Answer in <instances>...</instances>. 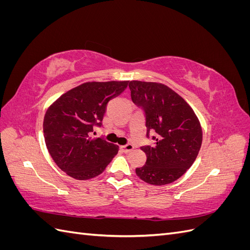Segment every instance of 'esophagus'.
<instances>
[{"mask_svg": "<svg viewBox=\"0 0 250 250\" xmlns=\"http://www.w3.org/2000/svg\"><path fill=\"white\" fill-rule=\"evenodd\" d=\"M133 145L132 144H126V145H124V146H122V150L124 151L125 153H128V152H130V151H132L133 150Z\"/></svg>", "mask_w": 250, "mask_h": 250, "instance_id": "obj_1", "label": "esophagus"}]
</instances>
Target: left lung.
Segmentation results:
<instances>
[{
  "mask_svg": "<svg viewBox=\"0 0 250 250\" xmlns=\"http://www.w3.org/2000/svg\"><path fill=\"white\" fill-rule=\"evenodd\" d=\"M132 102L144 110L147 138L155 132L153 146H143L146 164L135 169L147 184L168 185L191 167L201 147L202 129L198 118L183 98L162 83L129 82Z\"/></svg>",
  "mask_w": 250,
  "mask_h": 250,
  "instance_id": "left-lung-1",
  "label": "left lung"
}]
</instances>
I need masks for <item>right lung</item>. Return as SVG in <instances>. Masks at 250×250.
I'll return each mask as SVG.
<instances>
[{
    "instance_id": "right-lung-1",
    "label": "right lung",
    "mask_w": 250,
    "mask_h": 250,
    "mask_svg": "<svg viewBox=\"0 0 250 250\" xmlns=\"http://www.w3.org/2000/svg\"><path fill=\"white\" fill-rule=\"evenodd\" d=\"M129 81L86 82L53 103L43 119V137L53 161L67 175L86 180L105 170L119 147L102 138L92 139L101 127L109 100L122 94Z\"/></svg>"
}]
</instances>
